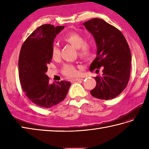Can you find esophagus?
<instances>
[{"label": "esophagus", "mask_w": 149, "mask_h": 149, "mask_svg": "<svg viewBox=\"0 0 149 149\" xmlns=\"http://www.w3.org/2000/svg\"><path fill=\"white\" fill-rule=\"evenodd\" d=\"M83 79L82 78H76V79H72L70 80V81L72 82V83H73V82L74 81H83Z\"/></svg>", "instance_id": "esophagus-1"}]
</instances>
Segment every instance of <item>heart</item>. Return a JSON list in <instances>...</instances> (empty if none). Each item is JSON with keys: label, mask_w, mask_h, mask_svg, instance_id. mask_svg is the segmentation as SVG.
<instances>
[{"label": "heart", "mask_w": 149, "mask_h": 149, "mask_svg": "<svg viewBox=\"0 0 149 149\" xmlns=\"http://www.w3.org/2000/svg\"><path fill=\"white\" fill-rule=\"evenodd\" d=\"M64 42L68 43L77 49L78 54L82 58L87 59L92 52V46L90 43L85 42L84 37L76 32L68 33L63 38ZM52 56L53 58H58L60 56V49L58 45H54L52 48ZM63 75L69 77H74L77 75V70L75 66L72 64L63 65L61 68Z\"/></svg>", "instance_id": "b5f03b06"}]
</instances>
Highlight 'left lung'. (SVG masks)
I'll use <instances>...</instances> for the list:
<instances>
[{"instance_id": "1", "label": "left lung", "mask_w": 149, "mask_h": 149, "mask_svg": "<svg viewBox=\"0 0 149 149\" xmlns=\"http://www.w3.org/2000/svg\"><path fill=\"white\" fill-rule=\"evenodd\" d=\"M83 26L94 37L97 47L90 71L96 68L99 71L103 66L102 76L94 77L97 84L90 93L99 99H112L124 90L130 77L131 54L128 43L118 29L102 19L93 18Z\"/></svg>"}]
</instances>
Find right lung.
I'll use <instances>...</instances> for the list:
<instances>
[{"label": "right lung", "instance_id": "add662e5", "mask_svg": "<svg viewBox=\"0 0 149 149\" xmlns=\"http://www.w3.org/2000/svg\"><path fill=\"white\" fill-rule=\"evenodd\" d=\"M64 27L50 24L38 27L25 41L19 55L22 89L31 102L43 108H49L64 100L71 85L70 82L65 81L50 84L45 74L52 58L54 40Z\"/></svg>", "mask_w": 149, "mask_h": 149}]
</instances>
